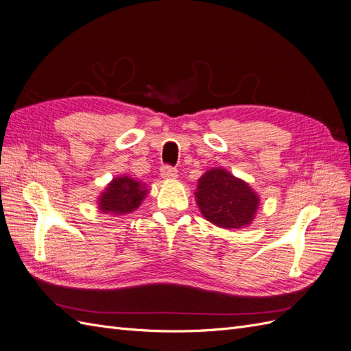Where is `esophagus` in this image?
Instances as JSON below:
<instances>
[{
    "instance_id": "esophagus-1",
    "label": "esophagus",
    "mask_w": 351,
    "mask_h": 351,
    "mask_svg": "<svg viewBox=\"0 0 351 351\" xmlns=\"http://www.w3.org/2000/svg\"><path fill=\"white\" fill-rule=\"evenodd\" d=\"M161 178L163 179H176L178 170L172 166H163L161 167Z\"/></svg>"
}]
</instances>
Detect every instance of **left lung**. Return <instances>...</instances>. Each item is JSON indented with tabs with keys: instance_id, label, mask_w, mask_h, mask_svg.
Masks as SVG:
<instances>
[{
	"instance_id": "obj_1",
	"label": "left lung",
	"mask_w": 351,
	"mask_h": 351,
	"mask_svg": "<svg viewBox=\"0 0 351 351\" xmlns=\"http://www.w3.org/2000/svg\"><path fill=\"white\" fill-rule=\"evenodd\" d=\"M194 195L204 219L226 230L250 226L261 202L247 182L222 167L206 170Z\"/></svg>"
}]
</instances>
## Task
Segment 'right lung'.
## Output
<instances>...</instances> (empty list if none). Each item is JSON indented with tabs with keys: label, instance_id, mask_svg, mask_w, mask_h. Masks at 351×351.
I'll list each match as a JSON object with an SVG mask.
<instances>
[{
	"label": "right lung",
	"instance_id": "right-lung-1",
	"mask_svg": "<svg viewBox=\"0 0 351 351\" xmlns=\"http://www.w3.org/2000/svg\"><path fill=\"white\" fill-rule=\"evenodd\" d=\"M148 193L149 188L147 184L138 179H133L129 175L117 176L97 197V209L102 213L120 217L136 210Z\"/></svg>",
	"mask_w": 351,
	"mask_h": 351
}]
</instances>
